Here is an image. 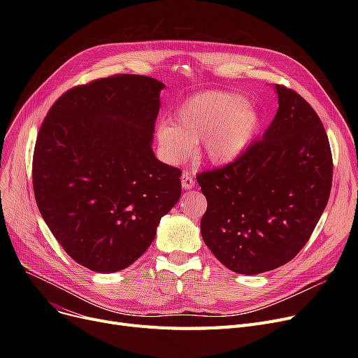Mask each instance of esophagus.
I'll return each mask as SVG.
<instances>
[{"label":"esophagus","instance_id":"obj_1","mask_svg":"<svg viewBox=\"0 0 358 358\" xmlns=\"http://www.w3.org/2000/svg\"><path fill=\"white\" fill-rule=\"evenodd\" d=\"M181 185L184 190H192L194 187V178L189 173H182L181 174Z\"/></svg>","mask_w":358,"mask_h":358}]
</instances>
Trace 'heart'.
Here are the masks:
<instances>
[{
	"mask_svg": "<svg viewBox=\"0 0 358 358\" xmlns=\"http://www.w3.org/2000/svg\"><path fill=\"white\" fill-rule=\"evenodd\" d=\"M259 127L261 115L241 94L208 91L187 99L173 123H159L157 142L168 164H182L201 142L203 155L212 165L229 166L247 154Z\"/></svg>",
	"mask_w": 358,
	"mask_h": 358,
	"instance_id": "b5f03b06",
	"label": "heart"
}]
</instances>
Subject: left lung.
Wrapping results in <instances>:
<instances>
[{
  "label": "left lung",
  "mask_w": 358,
  "mask_h": 358,
  "mask_svg": "<svg viewBox=\"0 0 358 358\" xmlns=\"http://www.w3.org/2000/svg\"><path fill=\"white\" fill-rule=\"evenodd\" d=\"M278 110L236 164L197 176L208 210L206 245L222 264L254 275L287 264L309 241L332 185L327 131L309 103L273 87Z\"/></svg>",
  "instance_id": "left-lung-1"
}]
</instances>
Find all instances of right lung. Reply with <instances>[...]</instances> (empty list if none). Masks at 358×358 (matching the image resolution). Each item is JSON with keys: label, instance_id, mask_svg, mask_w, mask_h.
<instances>
[{"label": "right lung", "instance_id": "1", "mask_svg": "<svg viewBox=\"0 0 358 358\" xmlns=\"http://www.w3.org/2000/svg\"><path fill=\"white\" fill-rule=\"evenodd\" d=\"M164 88L131 73L71 88L37 135V208L66 254L96 273L134 264L181 196V171L152 150Z\"/></svg>", "mask_w": 358, "mask_h": 358}]
</instances>
